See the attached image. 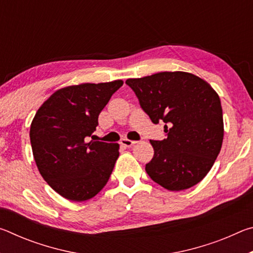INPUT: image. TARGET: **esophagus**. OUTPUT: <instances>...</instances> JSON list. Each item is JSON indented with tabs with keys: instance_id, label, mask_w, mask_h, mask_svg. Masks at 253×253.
I'll use <instances>...</instances> for the list:
<instances>
[{
	"instance_id": "34e87169",
	"label": "esophagus",
	"mask_w": 253,
	"mask_h": 253,
	"mask_svg": "<svg viewBox=\"0 0 253 253\" xmlns=\"http://www.w3.org/2000/svg\"><path fill=\"white\" fill-rule=\"evenodd\" d=\"M136 143H137L136 140H130V139H127V138H123L121 140V144L125 147H131L132 145H135Z\"/></svg>"
}]
</instances>
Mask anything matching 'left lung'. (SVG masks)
<instances>
[{
    "instance_id": "obj_1",
    "label": "left lung",
    "mask_w": 253,
    "mask_h": 253,
    "mask_svg": "<svg viewBox=\"0 0 253 253\" xmlns=\"http://www.w3.org/2000/svg\"><path fill=\"white\" fill-rule=\"evenodd\" d=\"M154 124L164 122L165 139L151 140L147 174L166 190L182 191L202 181L223 142L219 95L207 81L184 71L127 79Z\"/></svg>"
}]
</instances>
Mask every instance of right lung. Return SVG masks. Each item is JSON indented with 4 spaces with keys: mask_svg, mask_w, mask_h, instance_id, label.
Wrapping results in <instances>:
<instances>
[{
    "mask_svg": "<svg viewBox=\"0 0 253 253\" xmlns=\"http://www.w3.org/2000/svg\"><path fill=\"white\" fill-rule=\"evenodd\" d=\"M124 84L114 80L59 89L38 109L30 128L34 161L44 181L63 198L83 202L104 188L119 145L88 143L98 116Z\"/></svg>",
    "mask_w": 253,
    "mask_h": 253,
    "instance_id": "add662e5",
    "label": "right lung"
}]
</instances>
